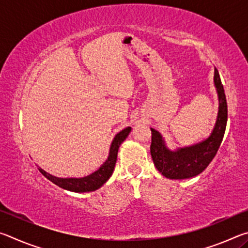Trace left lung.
<instances>
[{"label":"left lung","instance_id":"1","mask_svg":"<svg viewBox=\"0 0 248 248\" xmlns=\"http://www.w3.org/2000/svg\"><path fill=\"white\" fill-rule=\"evenodd\" d=\"M213 82L219 100V109L215 127L207 139L189 146L170 150L162 134L157 130L151 128V155L155 167L166 178L186 179L199 175L207 169L220 148L228 121V104L219 72L216 68Z\"/></svg>","mask_w":248,"mask_h":248}]
</instances>
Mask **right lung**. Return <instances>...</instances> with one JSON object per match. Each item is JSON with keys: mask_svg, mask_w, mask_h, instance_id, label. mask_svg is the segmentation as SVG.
I'll use <instances>...</instances> for the list:
<instances>
[{"mask_svg": "<svg viewBox=\"0 0 248 248\" xmlns=\"http://www.w3.org/2000/svg\"><path fill=\"white\" fill-rule=\"evenodd\" d=\"M130 131H131V127H127L116 134L110 144V149H109V154L106 161L103 163L102 166L97 170L85 176V177L61 178L47 173V171L44 170L39 166L38 170L50 182H52L57 186L63 188L65 190L73 192H89L97 190L112 175L117 162V154H118L119 146L127 139Z\"/></svg>", "mask_w": 248, "mask_h": 248, "instance_id": "1", "label": "right lung"}]
</instances>
